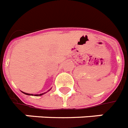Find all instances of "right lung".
<instances>
[{
  "label": "right lung",
  "instance_id": "1",
  "mask_svg": "<svg viewBox=\"0 0 128 128\" xmlns=\"http://www.w3.org/2000/svg\"><path fill=\"white\" fill-rule=\"evenodd\" d=\"M50 89L48 90V91H50ZM23 94H26V95H29V96H33V94H28V93H25V92H22ZM46 92H44V93H42V94H34V96H42L43 95V94H46Z\"/></svg>",
  "mask_w": 128,
  "mask_h": 128
}]
</instances>
